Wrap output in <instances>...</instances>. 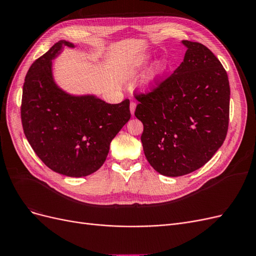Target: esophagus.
<instances>
[{"label": "esophagus", "instance_id": "34e87169", "mask_svg": "<svg viewBox=\"0 0 256 256\" xmlns=\"http://www.w3.org/2000/svg\"><path fill=\"white\" fill-rule=\"evenodd\" d=\"M136 104L134 102H131L130 104V111H131V114H134V111H136Z\"/></svg>", "mask_w": 256, "mask_h": 256}]
</instances>
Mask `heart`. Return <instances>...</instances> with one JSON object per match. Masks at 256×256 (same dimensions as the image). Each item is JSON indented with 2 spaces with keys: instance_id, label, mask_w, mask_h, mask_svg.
I'll return each mask as SVG.
<instances>
[{
  "instance_id": "heart-1",
  "label": "heart",
  "mask_w": 256,
  "mask_h": 256,
  "mask_svg": "<svg viewBox=\"0 0 256 256\" xmlns=\"http://www.w3.org/2000/svg\"><path fill=\"white\" fill-rule=\"evenodd\" d=\"M166 69V64L164 63V62H160V63H158L156 65V67H154V76H157L159 74H161L162 72H164Z\"/></svg>"
}]
</instances>
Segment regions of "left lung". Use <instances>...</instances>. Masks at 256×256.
<instances>
[{"label":"left lung","mask_w":256,"mask_h":256,"mask_svg":"<svg viewBox=\"0 0 256 256\" xmlns=\"http://www.w3.org/2000/svg\"><path fill=\"white\" fill-rule=\"evenodd\" d=\"M182 44L187 51L174 72L150 92L134 95L145 157L158 173L171 177L210 160L226 140L230 120L226 69L204 44Z\"/></svg>","instance_id":"obj_1"}]
</instances>
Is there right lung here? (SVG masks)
<instances>
[{"label": "right lung", "instance_id": "obj_1", "mask_svg": "<svg viewBox=\"0 0 256 256\" xmlns=\"http://www.w3.org/2000/svg\"><path fill=\"white\" fill-rule=\"evenodd\" d=\"M60 40L37 58L26 76L21 122L30 145L52 171L70 177L96 172L106 159L110 143L130 120L129 99L111 104L95 96H72L52 76V60Z\"/></svg>", "mask_w": 256, "mask_h": 256}]
</instances>
